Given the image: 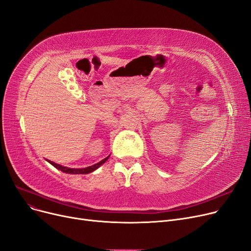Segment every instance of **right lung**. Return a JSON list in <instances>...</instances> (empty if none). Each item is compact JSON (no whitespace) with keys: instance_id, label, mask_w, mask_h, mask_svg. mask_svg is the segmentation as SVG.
I'll list each match as a JSON object with an SVG mask.
<instances>
[{"instance_id":"add662e5","label":"right lung","mask_w":251,"mask_h":251,"mask_svg":"<svg viewBox=\"0 0 251 251\" xmlns=\"http://www.w3.org/2000/svg\"><path fill=\"white\" fill-rule=\"evenodd\" d=\"M108 157H110V156H107L106 158H104V159L101 160L100 162L96 163V164H94V165H92V166H89V167H86V168H69V167H64V166H61V165H59V164H56V163H54V162H52V161H49V160H47V161L50 163L51 165H53L55 168L61 170L62 172L70 173V174H87V173H90V172L96 170L100 165H102L103 163L108 159Z\"/></svg>"}]
</instances>
